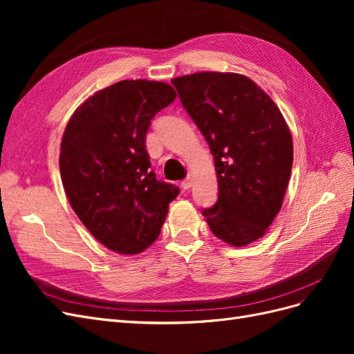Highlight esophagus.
Segmentation results:
<instances>
[{"instance_id": "1", "label": "esophagus", "mask_w": 354, "mask_h": 354, "mask_svg": "<svg viewBox=\"0 0 354 354\" xmlns=\"http://www.w3.org/2000/svg\"><path fill=\"white\" fill-rule=\"evenodd\" d=\"M192 185H194V177H187L181 181V187H183L185 190H189L192 187Z\"/></svg>"}]
</instances>
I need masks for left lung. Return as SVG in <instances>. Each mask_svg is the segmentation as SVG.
Listing matches in <instances>:
<instances>
[{
  "instance_id": "left-lung-1",
  "label": "left lung",
  "mask_w": 354,
  "mask_h": 354,
  "mask_svg": "<svg viewBox=\"0 0 354 354\" xmlns=\"http://www.w3.org/2000/svg\"><path fill=\"white\" fill-rule=\"evenodd\" d=\"M171 82L216 164L218 199L202 216L223 242H255L281 211L291 176L294 147L285 118L241 73L198 72Z\"/></svg>"
}]
</instances>
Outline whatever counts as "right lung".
<instances>
[{
	"mask_svg": "<svg viewBox=\"0 0 354 354\" xmlns=\"http://www.w3.org/2000/svg\"><path fill=\"white\" fill-rule=\"evenodd\" d=\"M176 97L169 84L124 80L85 100L63 133L59 167L71 207L118 254L151 246L180 194L156 180L146 151L151 120Z\"/></svg>",
	"mask_w": 354,
	"mask_h": 354,
	"instance_id": "add662e5",
	"label": "right lung"
}]
</instances>
